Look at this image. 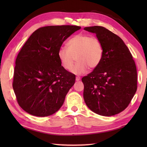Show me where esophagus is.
Listing matches in <instances>:
<instances>
[{"label": "esophagus", "mask_w": 147, "mask_h": 147, "mask_svg": "<svg viewBox=\"0 0 147 147\" xmlns=\"http://www.w3.org/2000/svg\"><path fill=\"white\" fill-rule=\"evenodd\" d=\"M80 80V77L79 76H77L76 77V81H79Z\"/></svg>", "instance_id": "1"}]
</instances>
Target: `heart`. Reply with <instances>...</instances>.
<instances>
[{
    "mask_svg": "<svg viewBox=\"0 0 147 147\" xmlns=\"http://www.w3.org/2000/svg\"><path fill=\"white\" fill-rule=\"evenodd\" d=\"M67 47H61L57 56L63 67L72 69L76 56L77 63L72 69L77 75L85 74L88 68L95 69L99 65L103 57V47L99 38L90 35L79 34L68 41Z\"/></svg>",
    "mask_w": 147,
    "mask_h": 147,
    "instance_id": "obj_1",
    "label": "heart"
}]
</instances>
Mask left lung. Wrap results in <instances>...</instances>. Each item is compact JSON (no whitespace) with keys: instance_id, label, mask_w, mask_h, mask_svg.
I'll use <instances>...</instances> for the list:
<instances>
[{"instance_id":"1","label":"left lung","mask_w":147,"mask_h":147,"mask_svg":"<svg viewBox=\"0 0 147 147\" xmlns=\"http://www.w3.org/2000/svg\"><path fill=\"white\" fill-rule=\"evenodd\" d=\"M84 29L95 33L103 47L99 65L82 79L84 102L94 113L113 116L127 107L137 91L135 62L129 50L117 35L102 26Z\"/></svg>"}]
</instances>
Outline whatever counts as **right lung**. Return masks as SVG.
Returning <instances> with one entry per match:
<instances>
[{"label": "right lung", "instance_id": "1", "mask_svg": "<svg viewBox=\"0 0 147 147\" xmlns=\"http://www.w3.org/2000/svg\"><path fill=\"white\" fill-rule=\"evenodd\" d=\"M78 26H49L37 29L21 49L15 61L13 88L19 105L37 117L56 113L75 81L61 65L57 51Z\"/></svg>", "mask_w": 147, "mask_h": 147}]
</instances>
